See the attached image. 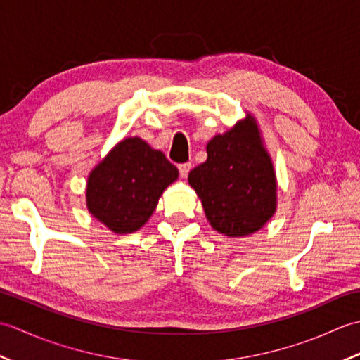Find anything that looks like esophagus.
<instances>
[{"label":"esophagus","instance_id":"esophagus-1","mask_svg":"<svg viewBox=\"0 0 360 360\" xmlns=\"http://www.w3.org/2000/svg\"><path fill=\"white\" fill-rule=\"evenodd\" d=\"M178 168H179V174L182 176V178H186V176L188 174V172L192 170V164H190V162L179 164V165H178Z\"/></svg>","mask_w":360,"mask_h":360}]
</instances>
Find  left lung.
Listing matches in <instances>:
<instances>
[{
	"label": "left lung",
	"instance_id": "8db88e82",
	"mask_svg": "<svg viewBox=\"0 0 360 360\" xmlns=\"http://www.w3.org/2000/svg\"><path fill=\"white\" fill-rule=\"evenodd\" d=\"M215 231L229 236L257 232L274 215L277 182L271 158L250 116L207 143V160L188 173Z\"/></svg>",
	"mask_w": 360,
	"mask_h": 360
}]
</instances>
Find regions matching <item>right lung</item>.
I'll list each match as a JSON object with an SVG mask.
<instances>
[{"label": "right lung", "instance_id": "add662e5", "mask_svg": "<svg viewBox=\"0 0 360 360\" xmlns=\"http://www.w3.org/2000/svg\"><path fill=\"white\" fill-rule=\"evenodd\" d=\"M178 174L162 151L153 150L139 137H128L91 172L88 210L110 231L131 233L147 223Z\"/></svg>", "mask_w": 360, "mask_h": 360}]
</instances>
